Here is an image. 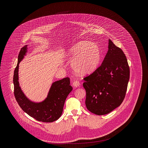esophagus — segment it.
<instances>
[{
  "mask_svg": "<svg viewBox=\"0 0 148 148\" xmlns=\"http://www.w3.org/2000/svg\"><path fill=\"white\" fill-rule=\"evenodd\" d=\"M73 86H74L75 87H78V86H80V82H79V81H77V80H75V81H74L73 82Z\"/></svg>",
  "mask_w": 148,
  "mask_h": 148,
  "instance_id": "obj_1",
  "label": "esophagus"
}]
</instances>
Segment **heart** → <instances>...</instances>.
I'll return each mask as SVG.
<instances>
[{"label": "heart", "mask_w": 148, "mask_h": 148, "mask_svg": "<svg viewBox=\"0 0 148 148\" xmlns=\"http://www.w3.org/2000/svg\"><path fill=\"white\" fill-rule=\"evenodd\" d=\"M68 58L73 71L80 75L93 72L98 66L101 58L99 47L94 42L82 41L73 45L68 51Z\"/></svg>", "instance_id": "heart-1"}]
</instances>
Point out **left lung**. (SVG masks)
Instances as JSON below:
<instances>
[{
	"label": "left lung",
	"instance_id": "1",
	"mask_svg": "<svg viewBox=\"0 0 148 148\" xmlns=\"http://www.w3.org/2000/svg\"><path fill=\"white\" fill-rule=\"evenodd\" d=\"M108 44V51L101 65L84 78L86 108L97 115L108 114L121 104L130 76L123 51L110 39Z\"/></svg>",
	"mask_w": 148,
	"mask_h": 148
}]
</instances>
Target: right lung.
Listing matches in <instances>:
<instances>
[{"mask_svg":"<svg viewBox=\"0 0 148 148\" xmlns=\"http://www.w3.org/2000/svg\"><path fill=\"white\" fill-rule=\"evenodd\" d=\"M27 47L25 45L21 48L18 55V64L14 71L13 82L15 97L22 110L31 117L43 123L53 122L61 116L65 101L72 90L70 79L65 77L54 82L48 97L42 103H35L29 101L22 92L18 82L19 64L27 52Z\"/></svg>","mask_w":148,"mask_h":148,"instance_id":"add662e5","label":"right lung"}]
</instances>
